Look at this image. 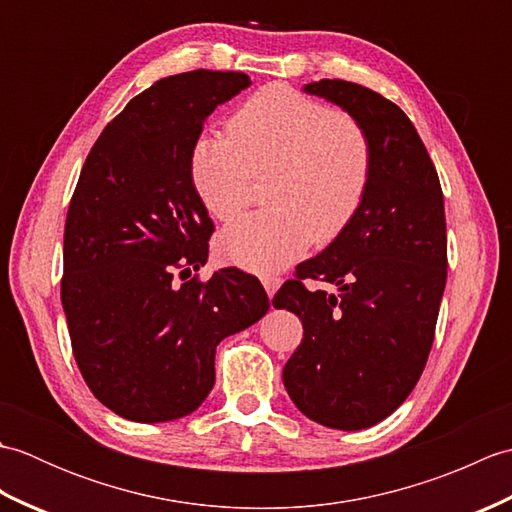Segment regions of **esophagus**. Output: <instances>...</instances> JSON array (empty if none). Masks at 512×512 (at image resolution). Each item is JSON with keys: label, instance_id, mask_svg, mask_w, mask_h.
Returning a JSON list of instances; mask_svg holds the SVG:
<instances>
[{"label": "esophagus", "instance_id": "34e87169", "mask_svg": "<svg viewBox=\"0 0 512 512\" xmlns=\"http://www.w3.org/2000/svg\"><path fill=\"white\" fill-rule=\"evenodd\" d=\"M262 284H264V288H266V292H268V297L273 299L275 292H277L279 286H281V279L275 277V275H266V277H262Z\"/></svg>", "mask_w": 512, "mask_h": 512}]
</instances>
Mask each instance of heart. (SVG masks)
<instances>
[{
	"label": "heart",
	"mask_w": 512,
	"mask_h": 512,
	"mask_svg": "<svg viewBox=\"0 0 512 512\" xmlns=\"http://www.w3.org/2000/svg\"><path fill=\"white\" fill-rule=\"evenodd\" d=\"M231 138L200 134L191 147L193 187L211 215L228 220L248 202L255 173L275 167L273 209L237 217L217 239L228 262L275 273L339 237L361 209L372 151L352 118L288 85H268L228 121Z\"/></svg>",
	"instance_id": "obj_1"
}]
</instances>
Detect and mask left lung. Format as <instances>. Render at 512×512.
<instances>
[{"mask_svg": "<svg viewBox=\"0 0 512 512\" xmlns=\"http://www.w3.org/2000/svg\"><path fill=\"white\" fill-rule=\"evenodd\" d=\"M303 92L354 118L369 140L372 173L354 220L273 299L303 323L284 387L303 416L358 431L394 413L427 363L447 284L444 198L398 105L341 79L312 81ZM301 278L328 280L337 292L312 293Z\"/></svg>", "mask_w": 512, "mask_h": 512, "instance_id": "8db88e82", "label": "left lung"}]
</instances>
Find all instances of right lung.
<instances>
[{
  "instance_id": "add662e5",
  "label": "right lung",
  "mask_w": 512,
  "mask_h": 512,
  "mask_svg": "<svg viewBox=\"0 0 512 512\" xmlns=\"http://www.w3.org/2000/svg\"><path fill=\"white\" fill-rule=\"evenodd\" d=\"M244 72L193 70L140 92L103 129L81 169L63 233L61 303L85 383L134 422L189 416L215 383V347L270 308L259 279L209 259L213 222L189 158ZM183 279L178 282L175 275Z\"/></svg>"
}]
</instances>
